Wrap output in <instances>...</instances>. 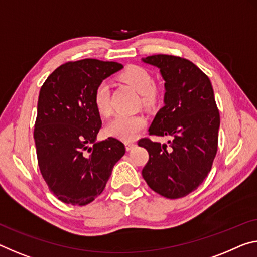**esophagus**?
Returning <instances> with one entry per match:
<instances>
[{
  "label": "esophagus",
  "mask_w": 257,
  "mask_h": 257,
  "mask_svg": "<svg viewBox=\"0 0 257 257\" xmlns=\"http://www.w3.org/2000/svg\"><path fill=\"white\" fill-rule=\"evenodd\" d=\"M124 145H125V150H127V151L133 150L136 146V144L133 143V142H125Z\"/></svg>",
  "instance_id": "1"
}]
</instances>
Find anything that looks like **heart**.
I'll use <instances>...</instances> for the list:
<instances>
[{"label":"heart","mask_w":257,"mask_h":257,"mask_svg":"<svg viewBox=\"0 0 257 257\" xmlns=\"http://www.w3.org/2000/svg\"><path fill=\"white\" fill-rule=\"evenodd\" d=\"M120 79L142 95V101L146 106H154L157 104L159 95L154 88V80L146 68L138 65H130L120 74ZM93 104L101 115H108L111 112L109 101V87L106 82L97 85L93 92ZM146 117L142 114L124 115L120 114L106 125V133L109 136L119 138L122 141H133L137 137L146 125Z\"/></svg>","instance_id":"1"}]
</instances>
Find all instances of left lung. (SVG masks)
Here are the masks:
<instances>
[{"label": "left lung", "instance_id": "left-lung-1", "mask_svg": "<svg viewBox=\"0 0 257 257\" xmlns=\"http://www.w3.org/2000/svg\"><path fill=\"white\" fill-rule=\"evenodd\" d=\"M142 60L158 67L165 80V105L149 133L172 137L169 145L140 140L138 145L149 152L142 175L162 197H185L207 177L217 152L219 112L213 85L200 68L185 58L154 55Z\"/></svg>", "mask_w": 257, "mask_h": 257}]
</instances>
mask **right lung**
<instances>
[{
	"mask_svg": "<svg viewBox=\"0 0 257 257\" xmlns=\"http://www.w3.org/2000/svg\"><path fill=\"white\" fill-rule=\"evenodd\" d=\"M122 67L91 58L68 62L41 87L36 156L49 190L65 203L85 206L95 200L125 153L123 143L114 137L96 142L101 120L93 104L97 85Z\"/></svg>",
	"mask_w": 257,
	"mask_h": 257,
	"instance_id": "right-lung-1",
	"label": "right lung"
}]
</instances>
